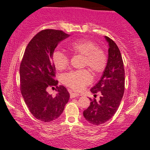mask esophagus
<instances>
[{
	"instance_id": "1",
	"label": "esophagus",
	"mask_w": 150,
	"mask_h": 150,
	"mask_svg": "<svg viewBox=\"0 0 150 150\" xmlns=\"http://www.w3.org/2000/svg\"><path fill=\"white\" fill-rule=\"evenodd\" d=\"M78 96H80V94H77V93H70V98H75V97H77Z\"/></svg>"
}]
</instances>
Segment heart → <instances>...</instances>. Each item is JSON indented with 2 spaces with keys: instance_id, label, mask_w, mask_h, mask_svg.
Wrapping results in <instances>:
<instances>
[{
  "instance_id": "1",
  "label": "heart",
  "mask_w": 150,
  "mask_h": 150,
  "mask_svg": "<svg viewBox=\"0 0 150 150\" xmlns=\"http://www.w3.org/2000/svg\"><path fill=\"white\" fill-rule=\"evenodd\" d=\"M68 51L73 55L82 56V66L87 67L94 75L103 73L107 65V55L103 49L90 39H77L66 45ZM55 68L62 71L69 64V58L61 51H55L52 55ZM62 81L65 85L75 91H80L92 82V76L88 70H81L65 74Z\"/></svg>"
}]
</instances>
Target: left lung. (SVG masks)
<instances>
[{"mask_svg": "<svg viewBox=\"0 0 150 150\" xmlns=\"http://www.w3.org/2000/svg\"><path fill=\"white\" fill-rule=\"evenodd\" d=\"M107 65L100 80L91 89L97 96L100 92V100L89 98L90 105L83 111V116L89 123L100 125L111 119L116 112L125 90V70L121 53L118 46L109 37Z\"/></svg>", "mask_w": 150, "mask_h": 150, "instance_id": "left-lung-1", "label": "left lung"}]
</instances>
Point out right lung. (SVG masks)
Instances as JSON below:
<instances>
[{"instance_id": "1", "label": "right lung", "mask_w": 150, "mask_h": 150, "mask_svg": "<svg viewBox=\"0 0 150 150\" xmlns=\"http://www.w3.org/2000/svg\"><path fill=\"white\" fill-rule=\"evenodd\" d=\"M69 37L62 30L38 32L26 47L20 66V90L29 110L44 122L56 120L63 113L70 94L64 86H58L52 55L58 44ZM56 86L58 94L53 97L46 92Z\"/></svg>"}]
</instances>
